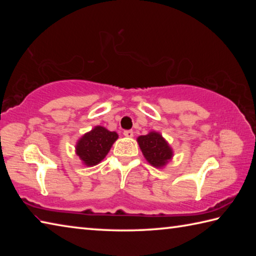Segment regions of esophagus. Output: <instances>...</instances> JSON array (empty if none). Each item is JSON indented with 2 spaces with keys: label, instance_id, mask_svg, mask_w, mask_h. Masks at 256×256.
I'll list each match as a JSON object with an SVG mask.
<instances>
[{
  "label": "esophagus",
  "instance_id": "1",
  "mask_svg": "<svg viewBox=\"0 0 256 256\" xmlns=\"http://www.w3.org/2000/svg\"><path fill=\"white\" fill-rule=\"evenodd\" d=\"M123 134L125 136H128V138H132L133 136V131L132 130H125V131L123 132Z\"/></svg>",
  "mask_w": 256,
  "mask_h": 256
}]
</instances>
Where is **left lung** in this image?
Masks as SVG:
<instances>
[{
	"instance_id": "8db88e82",
	"label": "left lung",
	"mask_w": 256,
	"mask_h": 256,
	"mask_svg": "<svg viewBox=\"0 0 256 256\" xmlns=\"http://www.w3.org/2000/svg\"><path fill=\"white\" fill-rule=\"evenodd\" d=\"M136 140L146 162L154 167L162 168L172 159V150L160 133L152 131Z\"/></svg>"
}]
</instances>
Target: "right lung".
Listing matches in <instances>:
<instances>
[{
  "instance_id": "add662e5",
  "label": "right lung",
  "mask_w": 256,
  "mask_h": 256,
  "mask_svg": "<svg viewBox=\"0 0 256 256\" xmlns=\"http://www.w3.org/2000/svg\"><path fill=\"white\" fill-rule=\"evenodd\" d=\"M118 138L116 132L108 131L104 126H94L76 142V152L86 166H94L106 157Z\"/></svg>"
}]
</instances>
